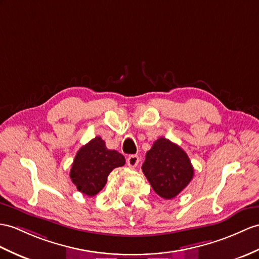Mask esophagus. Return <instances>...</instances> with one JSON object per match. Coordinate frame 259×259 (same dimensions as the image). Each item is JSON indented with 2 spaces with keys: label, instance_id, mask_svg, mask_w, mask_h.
<instances>
[{
  "label": "esophagus",
  "instance_id": "obj_1",
  "mask_svg": "<svg viewBox=\"0 0 259 259\" xmlns=\"http://www.w3.org/2000/svg\"><path fill=\"white\" fill-rule=\"evenodd\" d=\"M126 161H127V165L130 167H136L138 165V161H140V157L137 155H130Z\"/></svg>",
  "mask_w": 259,
  "mask_h": 259
}]
</instances>
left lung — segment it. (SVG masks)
Listing matches in <instances>:
<instances>
[{"mask_svg": "<svg viewBox=\"0 0 259 259\" xmlns=\"http://www.w3.org/2000/svg\"><path fill=\"white\" fill-rule=\"evenodd\" d=\"M142 170L154 191L166 200L184 190L194 174L186 151L165 137L158 138L147 151Z\"/></svg>", "mask_w": 259, "mask_h": 259, "instance_id": "1", "label": "left lung"}]
</instances>
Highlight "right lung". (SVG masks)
I'll use <instances>...</instances> for the list:
<instances>
[{"instance_id": "right-lung-1", "label": "right lung", "mask_w": 259, "mask_h": 259, "mask_svg": "<svg viewBox=\"0 0 259 259\" xmlns=\"http://www.w3.org/2000/svg\"><path fill=\"white\" fill-rule=\"evenodd\" d=\"M124 165V156L106 148L105 142L97 136L78 150L70 178L80 192L93 197L104 188L112 170Z\"/></svg>"}]
</instances>
